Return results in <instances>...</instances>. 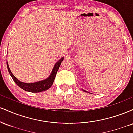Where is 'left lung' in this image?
<instances>
[{"label":"left lung","instance_id":"8db88e82","mask_svg":"<svg viewBox=\"0 0 133 133\" xmlns=\"http://www.w3.org/2000/svg\"><path fill=\"white\" fill-rule=\"evenodd\" d=\"M86 92H87V91H86Z\"/></svg>","mask_w":133,"mask_h":133}]
</instances>
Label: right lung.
<instances>
[{
	"label": "right lung",
	"instance_id": "1",
	"mask_svg": "<svg viewBox=\"0 0 133 133\" xmlns=\"http://www.w3.org/2000/svg\"><path fill=\"white\" fill-rule=\"evenodd\" d=\"M63 59L64 57H62L61 59L55 64L51 75L49 76V77L48 78L45 79V80L41 81L34 82V83H25V82H21L20 81L18 80V79L13 75L12 73L11 72L7 62V69H8V71L9 72V74H10L12 78L13 79V80L14 81V82L17 84L18 86H19L20 88H21L22 89L25 90V91H29V92H42V91H45V90L48 89L49 88H51L53 82H54L55 77H56L57 72L58 71V69H59L61 64V62L62 61H63Z\"/></svg>",
	"mask_w": 133,
	"mask_h": 133
}]
</instances>
